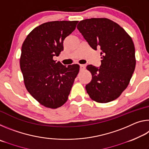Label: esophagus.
<instances>
[{
    "label": "esophagus",
    "instance_id": "34e87169",
    "mask_svg": "<svg viewBox=\"0 0 149 149\" xmlns=\"http://www.w3.org/2000/svg\"><path fill=\"white\" fill-rule=\"evenodd\" d=\"M80 70L81 71H82V70H84L85 68V64H80Z\"/></svg>",
    "mask_w": 149,
    "mask_h": 149
}]
</instances>
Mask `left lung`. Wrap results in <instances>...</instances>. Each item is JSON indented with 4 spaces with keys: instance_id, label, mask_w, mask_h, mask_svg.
<instances>
[{
    "instance_id": "obj_1",
    "label": "left lung",
    "mask_w": 149,
    "mask_h": 149,
    "mask_svg": "<svg viewBox=\"0 0 149 149\" xmlns=\"http://www.w3.org/2000/svg\"><path fill=\"white\" fill-rule=\"evenodd\" d=\"M92 49L101 50V65H88L92 79L85 86L93 100L107 103L116 99L129 85L136 60L134 43L127 33L107 18L81 20L77 26Z\"/></svg>"
}]
</instances>
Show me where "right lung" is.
<instances>
[{
	"label": "right lung",
	"mask_w": 149,
	"mask_h": 149,
	"mask_svg": "<svg viewBox=\"0 0 149 149\" xmlns=\"http://www.w3.org/2000/svg\"><path fill=\"white\" fill-rule=\"evenodd\" d=\"M78 21H53L37 26L22 47L20 68L30 95L41 105L54 109L68 99L79 71L78 64L62 65L53 56L64 50L63 41L74 31Z\"/></svg>",
	"instance_id": "right-lung-1"
}]
</instances>
